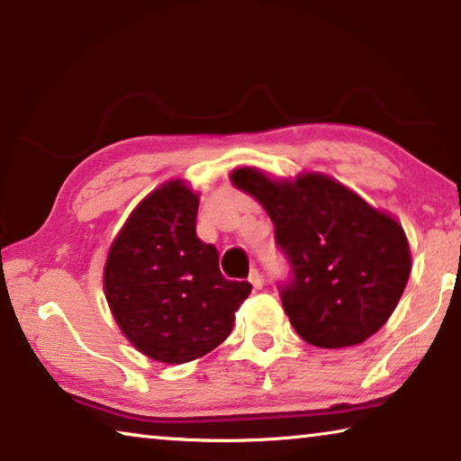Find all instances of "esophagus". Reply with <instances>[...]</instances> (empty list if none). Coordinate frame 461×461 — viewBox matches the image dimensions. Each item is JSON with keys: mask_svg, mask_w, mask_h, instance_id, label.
<instances>
[{"mask_svg": "<svg viewBox=\"0 0 461 461\" xmlns=\"http://www.w3.org/2000/svg\"><path fill=\"white\" fill-rule=\"evenodd\" d=\"M249 283H251V285H254L256 289H262L264 281H262V275L258 273V268H251V273H249Z\"/></svg>", "mask_w": 461, "mask_h": 461, "instance_id": "obj_1", "label": "esophagus"}]
</instances>
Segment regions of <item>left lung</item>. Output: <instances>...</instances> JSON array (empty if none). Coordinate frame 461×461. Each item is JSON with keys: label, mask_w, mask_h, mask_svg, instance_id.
<instances>
[{"label": "left lung", "mask_w": 461, "mask_h": 461, "mask_svg": "<svg viewBox=\"0 0 461 461\" xmlns=\"http://www.w3.org/2000/svg\"><path fill=\"white\" fill-rule=\"evenodd\" d=\"M230 178L273 220L276 248L289 264L279 294L298 336L319 348L374 336L411 273L402 226L323 174L276 182L241 167Z\"/></svg>", "instance_id": "1"}]
</instances>
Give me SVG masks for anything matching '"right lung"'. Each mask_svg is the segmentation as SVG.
Here are the masks:
<instances>
[{"label": "right lung", "mask_w": 461, "mask_h": 461, "mask_svg": "<svg viewBox=\"0 0 461 461\" xmlns=\"http://www.w3.org/2000/svg\"><path fill=\"white\" fill-rule=\"evenodd\" d=\"M199 197L182 180L131 212L104 264V295L125 338L159 363H188L235 325L251 283L220 273L218 249L197 237Z\"/></svg>", "instance_id": "1"}]
</instances>
